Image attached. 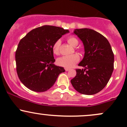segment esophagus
I'll list each match as a JSON object with an SVG mask.
<instances>
[{
    "instance_id": "34e87169",
    "label": "esophagus",
    "mask_w": 127,
    "mask_h": 127,
    "mask_svg": "<svg viewBox=\"0 0 127 127\" xmlns=\"http://www.w3.org/2000/svg\"><path fill=\"white\" fill-rule=\"evenodd\" d=\"M65 70L66 71H69V68H65Z\"/></svg>"
}]
</instances>
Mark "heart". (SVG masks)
Wrapping results in <instances>:
<instances>
[{"mask_svg":"<svg viewBox=\"0 0 127 127\" xmlns=\"http://www.w3.org/2000/svg\"><path fill=\"white\" fill-rule=\"evenodd\" d=\"M67 42L72 47H76L79 43V40L75 37L70 36L68 37ZM61 41L58 39L53 45V51L55 54H59L60 53ZM79 60V56L77 54H72L69 56H64L57 59V64L65 68H71Z\"/></svg>","mask_w":127,"mask_h":127,"instance_id":"heart-1","label":"heart"}]
</instances>
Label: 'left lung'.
I'll return each mask as SVG.
<instances>
[{
  "mask_svg": "<svg viewBox=\"0 0 127 127\" xmlns=\"http://www.w3.org/2000/svg\"><path fill=\"white\" fill-rule=\"evenodd\" d=\"M74 34L82 40L85 54L79 64L84 69H76L71 83L76 91L93 95L107 85L114 69V54L108 40L101 34L90 28L76 29Z\"/></svg>",
  "mask_w": 127,
  "mask_h": 127,
  "instance_id": "1",
  "label": "left lung"
}]
</instances>
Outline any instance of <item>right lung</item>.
Masks as SVG:
<instances>
[{"mask_svg":"<svg viewBox=\"0 0 127 127\" xmlns=\"http://www.w3.org/2000/svg\"><path fill=\"white\" fill-rule=\"evenodd\" d=\"M68 30L44 25L30 31L20 40L16 51V70L21 82L36 92H44L54 85L63 67L54 64L53 45Z\"/></svg>","mask_w":127,"mask_h":127,"instance_id":"obj_1","label":"right lung"}]
</instances>
